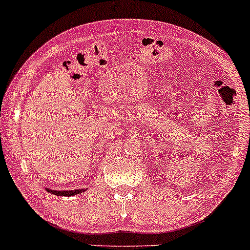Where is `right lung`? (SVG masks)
I'll return each mask as SVG.
<instances>
[{"label": "right lung", "mask_w": 250, "mask_h": 250, "mask_svg": "<svg viewBox=\"0 0 250 250\" xmlns=\"http://www.w3.org/2000/svg\"><path fill=\"white\" fill-rule=\"evenodd\" d=\"M48 191L57 196H73V195H77L80 193H83L84 189H75V190H51V189H47Z\"/></svg>", "instance_id": "right-lung-1"}]
</instances>
